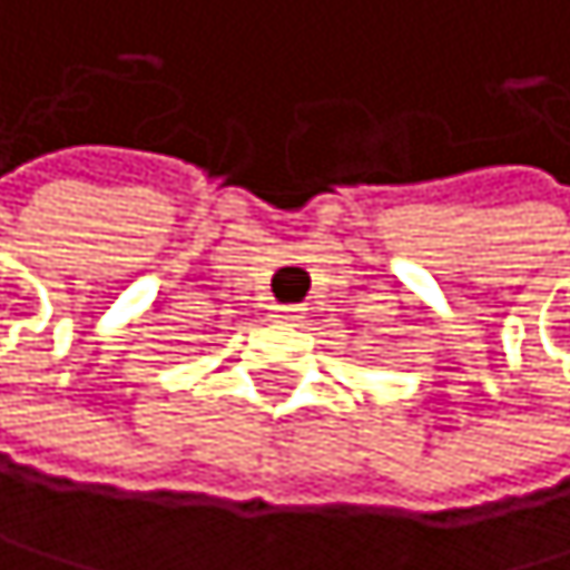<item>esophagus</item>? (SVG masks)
<instances>
[{
  "instance_id": "obj_1",
  "label": "esophagus",
  "mask_w": 570,
  "mask_h": 570,
  "mask_svg": "<svg viewBox=\"0 0 570 570\" xmlns=\"http://www.w3.org/2000/svg\"><path fill=\"white\" fill-rule=\"evenodd\" d=\"M304 304H269V318L273 322H301L304 318Z\"/></svg>"
}]
</instances>
